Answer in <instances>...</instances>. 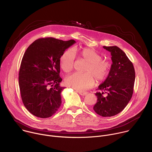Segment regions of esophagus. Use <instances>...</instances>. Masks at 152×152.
Returning <instances> with one entry per match:
<instances>
[{"label":"esophagus","mask_w":152,"mask_h":152,"mask_svg":"<svg viewBox=\"0 0 152 152\" xmlns=\"http://www.w3.org/2000/svg\"><path fill=\"white\" fill-rule=\"evenodd\" d=\"M77 92L81 96H85L87 94V92L85 91H77Z\"/></svg>","instance_id":"1"}]
</instances>
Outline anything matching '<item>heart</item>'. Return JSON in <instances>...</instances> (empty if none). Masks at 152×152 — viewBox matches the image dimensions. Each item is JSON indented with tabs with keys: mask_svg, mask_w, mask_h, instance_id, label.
Masks as SVG:
<instances>
[{
	"mask_svg": "<svg viewBox=\"0 0 152 152\" xmlns=\"http://www.w3.org/2000/svg\"><path fill=\"white\" fill-rule=\"evenodd\" d=\"M80 56L87 61L84 73H75L65 79V83L69 87L78 91L88 89L94 85V78L97 83L103 81L110 69V63L101 59V55L90 48H84L80 51ZM76 53L73 49L65 51L60 58V66L66 73L70 72L74 67Z\"/></svg>",
	"mask_w": 152,
	"mask_h": 152,
	"instance_id": "heart-1",
	"label": "heart"
}]
</instances>
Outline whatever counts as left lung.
Segmentation results:
<instances>
[{
	"label": "left lung",
	"instance_id": "8db88e82",
	"mask_svg": "<svg viewBox=\"0 0 152 152\" xmlns=\"http://www.w3.org/2000/svg\"><path fill=\"white\" fill-rule=\"evenodd\" d=\"M112 56L113 64L105 80L95 94L97 101L94 111L102 117H112L122 111L131 100L134 91L135 72L132 62L117 46H103Z\"/></svg>",
	"mask_w": 152,
	"mask_h": 152
}]
</instances>
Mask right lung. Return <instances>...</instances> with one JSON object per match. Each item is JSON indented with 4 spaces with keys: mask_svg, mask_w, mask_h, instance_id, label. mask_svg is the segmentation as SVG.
<instances>
[{
    "mask_svg": "<svg viewBox=\"0 0 152 152\" xmlns=\"http://www.w3.org/2000/svg\"><path fill=\"white\" fill-rule=\"evenodd\" d=\"M54 38H39L28 48L21 60L18 83L22 102L34 115L48 118L61 104L60 58L74 45Z\"/></svg>",
    "mask_w": 152,
    "mask_h": 152,
    "instance_id": "add662e5",
    "label": "right lung"
}]
</instances>
